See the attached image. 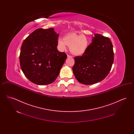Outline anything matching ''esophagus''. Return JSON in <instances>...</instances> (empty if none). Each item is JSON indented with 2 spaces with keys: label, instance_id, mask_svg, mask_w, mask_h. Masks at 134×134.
Returning <instances> with one entry per match:
<instances>
[{
  "label": "esophagus",
  "instance_id": "34e87169",
  "mask_svg": "<svg viewBox=\"0 0 134 134\" xmlns=\"http://www.w3.org/2000/svg\"><path fill=\"white\" fill-rule=\"evenodd\" d=\"M67 58H72V57L71 56L69 55H67Z\"/></svg>",
  "mask_w": 134,
  "mask_h": 134
}]
</instances>
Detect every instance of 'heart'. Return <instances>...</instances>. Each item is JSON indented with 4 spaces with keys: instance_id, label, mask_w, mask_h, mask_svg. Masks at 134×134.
Listing matches in <instances>:
<instances>
[{
    "instance_id": "heart-1",
    "label": "heart",
    "mask_w": 134,
    "mask_h": 134,
    "mask_svg": "<svg viewBox=\"0 0 134 134\" xmlns=\"http://www.w3.org/2000/svg\"><path fill=\"white\" fill-rule=\"evenodd\" d=\"M58 44L61 50H65L66 45L70 47V51L73 54L79 55L87 50L89 45V39L85 36L76 34L66 35L63 39H59Z\"/></svg>"
}]
</instances>
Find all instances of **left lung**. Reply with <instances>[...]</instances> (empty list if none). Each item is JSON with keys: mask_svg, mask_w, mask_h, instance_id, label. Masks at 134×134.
Segmentation results:
<instances>
[{"mask_svg": "<svg viewBox=\"0 0 134 134\" xmlns=\"http://www.w3.org/2000/svg\"><path fill=\"white\" fill-rule=\"evenodd\" d=\"M114 58L113 46L110 39L100 34H94L87 50L81 56L74 58L73 72L80 83L96 84L107 76Z\"/></svg>", "mask_w": 134, "mask_h": 134, "instance_id": "8db88e82", "label": "left lung"}]
</instances>
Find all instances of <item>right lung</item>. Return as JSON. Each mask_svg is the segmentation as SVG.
<instances>
[{
	"instance_id": "obj_1",
	"label": "right lung",
	"mask_w": 134,
	"mask_h": 134,
	"mask_svg": "<svg viewBox=\"0 0 134 134\" xmlns=\"http://www.w3.org/2000/svg\"><path fill=\"white\" fill-rule=\"evenodd\" d=\"M59 36L54 28L38 29L23 42L20 65L25 75L32 83L49 84L58 76L67 58L64 52L58 50Z\"/></svg>"
}]
</instances>
